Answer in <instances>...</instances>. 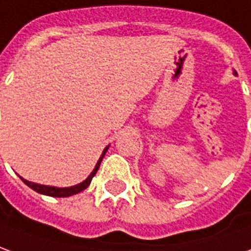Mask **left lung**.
<instances>
[{
  "label": "left lung",
  "mask_w": 251,
  "mask_h": 251,
  "mask_svg": "<svg viewBox=\"0 0 251 251\" xmlns=\"http://www.w3.org/2000/svg\"><path fill=\"white\" fill-rule=\"evenodd\" d=\"M234 74H235V75H236V73H235V72H234Z\"/></svg>",
  "instance_id": "8db88e82"
}]
</instances>
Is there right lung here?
<instances>
[{
  "instance_id": "add662e5",
  "label": "right lung",
  "mask_w": 251,
  "mask_h": 251,
  "mask_svg": "<svg viewBox=\"0 0 251 251\" xmlns=\"http://www.w3.org/2000/svg\"><path fill=\"white\" fill-rule=\"evenodd\" d=\"M109 149V146H106L104 151H102V154H101L100 159H99V162L96 163V168L93 169V172L89 174V177L85 181H82L81 184H77V185L74 186H69V188H56V186H49V185H40V184H35V182H31V181H26L23 177H20L23 179V182L28 185L31 189H33L37 193H42V195H46V196H52V197H69L73 196V195H75V193H79V192H82L83 189H86L90 184V181L93 178L96 173H97V170L100 168V163L102 161V158L105 155V152Z\"/></svg>"
}]
</instances>
